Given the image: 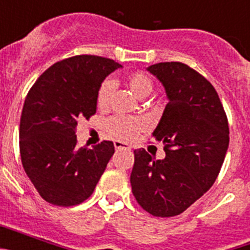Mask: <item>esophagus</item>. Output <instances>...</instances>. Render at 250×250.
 Instances as JSON below:
<instances>
[{
  "instance_id": "esophagus-1",
  "label": "esophagus",
  "mask_w": 250,
  "mask_h": 250,
  "mask_svg": "<svg viewBox=\"0 0 250 250\" xmlns=\"http://www.w3.org/2000/svg\"><path fill=\"white\" fill-rule=\"evenodd\" d=\"M114 145H115V149H116V150H123V149L129 150L130 149L129 145L124 144V143H121V141H115Z\"/></svg>"
}]
</instances>
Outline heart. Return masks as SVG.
Segmentation results:
<instances>
[{"mask_svg": "<svg viewBox=\"0 0 250 250\" xmlns=\"http://www.w3.org/2000/svg\"><path fill=\"white\" fill-rule=\"evenodd\" d=\"M125 83L140 99L149 96L154 90V83L144 72H131L125 77ZM112 90H114V83L111 80H105L101 83L96 95V103L99 107L104 109L109 105ZM105 126L112 138L121 141H131L144 129V124L135 118L116 115L106 120Z\"/></svg>", "mask_w": 250, "mask_h": 250, "instance_id": "heart-1", "label": "heart"}]
</instances>
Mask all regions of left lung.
Listing matches in <instances>:
<instances>
[{"label": "left lung", "mask_w": 250, "mask_h": 250, "mask_svg": "<svg viewBox=\"0 0 250 250\" xmlns=\"http://www.w3.org/2000/svg\"><path fill=\"white\" fill-rule=\"evenodd\" d=\"M164 85L169 103L152 138L164 160L134 151L130 183L136 202L154 216L182 214L216 180L229 145L228 118L214 86L182 62L147 67Z\"/></svg>", "instance_id": "1"}]
</instances>
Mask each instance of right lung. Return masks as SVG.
<instances>
[{"label":"right lung","instance_id":"right-lung-1","mask_svg":"<svg viewBox=\"0 0 250 250\" xmlns=\"http://www.w3.org/2000/svg\"><path fill=\"white\" fill-rule=\"evenodd\" d=\"M120 63L77 55L54 63L32 85L20 120L22 167L43 200L59 207L85 202L114 154L112 141L79 147L77 125L96 112V95Z\"/></svg>","mask_w":250,"mask_h":250}]
</instances>
